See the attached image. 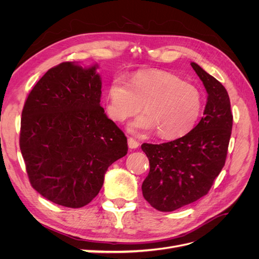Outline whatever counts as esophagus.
<instances>
[{"label": "esophagus", "instance_id": "esophagus-1", "mask_svg": "<svg viewBox=\"0 0 259 259\" xmlns=\"http://www.w3.org/2000/svg\"><path fill=\"white\" fill-rule=\"evenodd\" d=\"M127 144L131 149H136L139 146V143L137 142V140H135L134 138H131V137L127 139Z\"/></svg>", "mask_w": 259, "mask_h": 259}]
</instances>
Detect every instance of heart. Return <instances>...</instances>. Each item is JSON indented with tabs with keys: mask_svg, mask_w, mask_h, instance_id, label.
I'll use <instances>...</instances> for the list:
<instances>
[{
	"mask_svg": "<svg viewBox=\"0 0 259 259\" xmlns=\"http://www.w3.org/2000/svg\"><path fill=\"white\" fill-rule=\"evenodd\" d=\"M107 111L112 120L124 122L142 111L130 125L132 132H149L164 139L189 133L199 119L203 95L197 86L166 71H140L128 83L116 77L108 88Z\"/></svg>",
	"mask_w": 259,
	"mask_h": 259,
	"instance_id": "b5f03b06",
	"label": "heart"
}]
</instances>
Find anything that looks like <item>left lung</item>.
Masks as SVG:
<instances>
[{
    "label": "left lung",
    "mask_w": 259,
    "mask_h": 259,
    "mask_svg": "<svg viewBox=\"0 0 259 259\" xmlns=\"http://www.w3.org/2000/svg\"><path fill=\"white\" fill-rule=\"evenodd\" d=\"M191 67L207 92L204 115L187 135L173 142L142 145L150 164L143 195L161 211H173L207 194L228 151L233 121L228 93L195 62Z\"/></svg>",
    "instance_id": "obj_1"
}]
</instances>
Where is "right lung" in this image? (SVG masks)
Wrapping results in <instances>:
<instances>
[{
    "label": "right lung",
    "mask_w": 259,
    "mask_h": 259,
    "mask_svg": "<svg viewBox=\"0 0 259 259\" xmlns=\"http://www.w3.org/2000/svg\"><path fill=\"white\" fill-rule=\"evenodd\" d=\"M96 68L70 61L51 68L22 109L19 146L29 182L61 206L89 204L108 167L128 150L124 133L100 106Z\"/></svg>",
    "instance_id": "right-lung-1"
}]
</instances>
